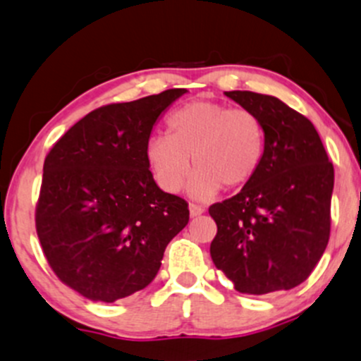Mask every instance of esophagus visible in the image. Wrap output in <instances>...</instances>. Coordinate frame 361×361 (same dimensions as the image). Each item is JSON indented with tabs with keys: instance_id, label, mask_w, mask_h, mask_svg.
I'll return each instance as SVG.
<instances>
[{
	"instance_id": "1",
	"label": "esophagus",
	"mask_w": 361,
	"mask_h": 361,
	"mask_svg": "<svg viewBox=\"0 0 361 361\" xmlns=\"http://www.w3.org/2000/svg\"><path fill=\"white\" fill-rule=\"evenodd\" d=\"M205 212V207H202L199 204H190V216L192 217H197L200 216V214Z\"/></svg>"
}]
</instances>
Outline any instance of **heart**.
<instances>
[{
    "instance_id": "b5f03b06",
    "label": "heart",
    "mask_w": 361,
    "mask_h": 361,
    "mask_svg": "<svg viewBox=\"0 0 361 361\" xmlns=\"http://www.w3.org/2000/svg\"><path fill=\"white\" fill-rule=\"evenodd\" d=\"M265 130L250 109L214 101H192L166 120V135L152 137L145 157L154 180L168 193L180 192L190 173L197 199L216 195L221 187L243 188L264 159Z\"/></svg>"
}]
</instances>
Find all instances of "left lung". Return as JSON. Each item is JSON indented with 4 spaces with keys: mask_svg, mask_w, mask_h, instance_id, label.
<instances>
[{
    "mask_svg": "<svg viewBox=\"0 0 361 361\" xmlns=\"http://www.w3.org/2000/svg\"><path fill=\"white\" fill-rule=\"evenodd\" d=\"M265 130L264 159L253 180L209 214L217 224L212 262L245 295L302 284L331 236L334 166L308 118L277 97L231 90Z\"/></svg>",
    "mask_w": 361,
    "mask_h": 361,
    "instance_id": "left-lung-1",
    "label": "left lung"
}]
</instances>
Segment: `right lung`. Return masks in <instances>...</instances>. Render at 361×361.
<instances>
[{"label": "right lung", "mask_w": 361, "mask_h": 361, "mask_svg": "<svg viewBox=\"0 0 361 361\" xmlns=\"http://www.w3.org/2000/svg\"><path fill=\"white\" fill-rule=\"evenodd\" d=\"M185 92L101 106L47 152L35 231L58 279L92 302L144 290L188 223L187 200L157 187L145 157L154 123Z\"/></svg>", "instance_id": "right-lung-1"}]
</instances>
